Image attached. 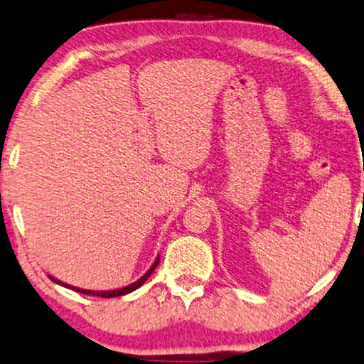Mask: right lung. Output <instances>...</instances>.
<instances>
[{
  "label": "right lung",
  "instance_id": "obj_1",
  "mask_svg": "<svg viewBox=\"0 0 364 364\" xmlns=\"http://www.w3.org/2000/svg\"><path fill=\"white\" fill-rule=\"evenodd\" d=\"M159 262H160V257H156V259L154 262V264H151V267L148 268V270L145 272V275L138 278V280H136V282H133V284H129V285H127V287H121V289H114V290H86V289H79V287H74V285L65 284V282L58 280V278L52 277V275H48V278H50L52 282H55L57 285H62V287H65V289H70V290L80 291V294H84V295H94V297H102V299L121 297V295H127V294H129V291H133V290L140 289V287H141L143 284H145V282L148 280V277H150L151 273H154V270L156 268V264H159Z\"/></svg>",
  "mask_w": 364,
  "mask_h": 364
}]
</instances>
